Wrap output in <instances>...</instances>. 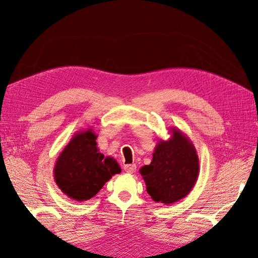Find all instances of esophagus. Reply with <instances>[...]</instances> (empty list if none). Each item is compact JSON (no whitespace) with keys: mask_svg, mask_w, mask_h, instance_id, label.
Instances as JSON below:
<instances>
[{"mask_svg":"<svg viewBox=\"0 0 258 258\" xmlns=\"http://www.w3.org/2000/svg\"><path fill=\"white\" fill-rule=\"evenodd\" d=\"M124 169H125L126 173L133 174L136 171V165H135V164H127V165L124 166Z\"/></svg>","mask_w":258,"mask_h":258,"instance_id":"obj_1","label":"esophagus"}]
</instances>
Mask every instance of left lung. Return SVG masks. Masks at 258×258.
<instances>
[{
    "label": "left lung",
    "mask_w": 258,
    "mask_h": 258,
    "mask_svg": "<svg viewBox=\"0 0 258 258\" xmlns=\"http://www.w3.org/2000/svg\"><path fill=\"white\" fill-rule=\"evenodd\" d=\"M172 132L171 139L157 144L150 165L140 171L152 200L163 204H172L187 195L200 169L193 144L178 130Z\"/></svg>",
    "instance_id": "1"
}]
</instances>
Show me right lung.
Instances as JSON below:
<instances>
[{"label": "right lung", "instance_id": "obj_1", "mask_svg": "<svg viewBox=\"0 0 258 258\" xmlns=\"http://www.w3.org/2000/svg\"><path fill=\"white\" fill-rule=\"evenodd\" d=\"M120 173L117 162L104 157L96 147L92 130L76 134L59 154L54 176L63 193L75 201L94 197L114 174Z\"/></svg>", "mask_w": 258, "mask_h": 258}]
</instances>
